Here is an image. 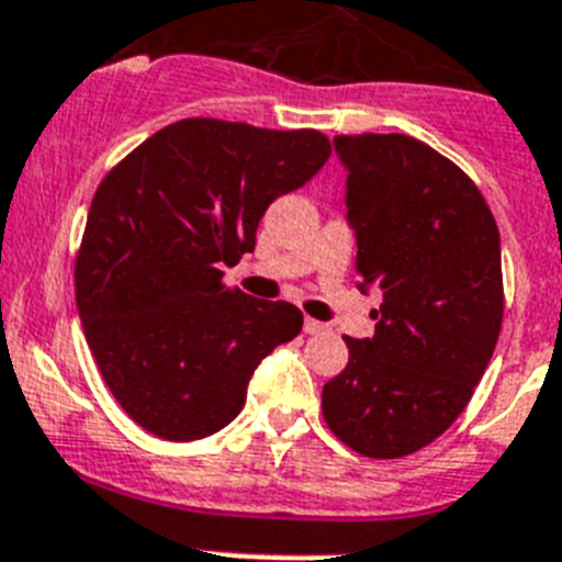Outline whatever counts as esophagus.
Returning <instances> with one entry per match:
<instances>
[{"label": "esophagus", "mask_w": 562, "mask_h": 562, "mask_svg": "<svg viewBox=\"0 0 562 562\" xmlns=\"http://www.w3.org/2000/svg\"><path fill=\"white\" fill-rule=\"evenodd\" d=\"M304 333L306 335H327L329 327H327V324H321V321H315V318H306L304 321Z\"/></svg>", "instance_id": "obj_1"}]
</instances>
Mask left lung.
I'll return each instance as SVG.
<instances>
[{"label": "left lung", "instance_id": "8db88e82", "mask_svg": "<svg viewBox=\"0 0 562 562\" xmlns=\"http://www.w3.org/2000/svg\"><path fill=\"white\" fill-rule=\"evenodd\" d=\"M361 290L378 286L372 338H344L347 369L324 386L335 438L404 458L467 409L503 324L501 233L467 172L404 133L335 136Z\"/></svg>", "mask_w": 562, "mask_h": 562}]
</instances>
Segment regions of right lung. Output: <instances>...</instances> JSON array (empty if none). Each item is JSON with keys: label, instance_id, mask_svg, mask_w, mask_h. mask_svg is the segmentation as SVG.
Instances as JSON below:
<instances>
[{"label": "right lung", "instance_id": "add662e5", "mask_svg": "<svg viewBox=\"0 0 562 562\" xmlns=\"http://www.w3.org/2000/svg\"><path fill=\"white\" fill-rule=\"evenodd\" d=\"M329 158L318 131L181 119L108 172L76 256V304L108 390L156 438L199 440L247 401L258 363L304 327L299 306L224 284L278 195Z\"/></svg>", "mask_w": 562, "mask_h": 562}]
</instances>
